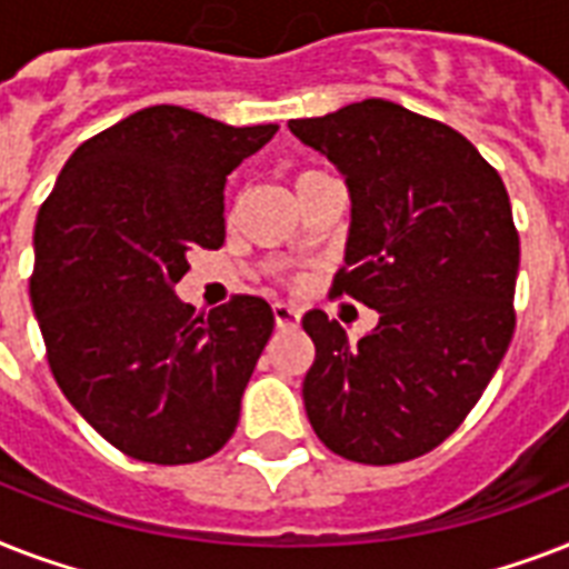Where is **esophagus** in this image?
Here are the masks:
<instances>
[{"instance_id": "esophagus-1", "label": "esophagus", "mask_w": 569, "mask_h": 569, "mask_svg": "<svg viewBox=\"0 0 569 569\" xmlns=\"http://www.w3.org/2000/svg\"><path fill=\"white\" fill-rule=\"evenodd\" d=\"M274 321L280 330L298 328V325H301V310H298V307H292V303L277 301L274 303Z\"/></svg>"}]
</instances>
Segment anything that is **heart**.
<instances>
[{"label":"heart","mask_w":569,"mask_h":569,"mask_svg":"<svg viewBox=\"0 0 569 569\" xmlns=\"http://www.w3.org/2000/svg\"><path fill=\"white\" fill-rule=\"evenodd\" d=\"M303 177H312V171H307V173H301V177H298V180H303Z\"/></svg>","instance_id":"1"}]
</instances>
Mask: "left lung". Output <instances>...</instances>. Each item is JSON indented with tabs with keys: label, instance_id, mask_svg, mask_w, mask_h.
Masks as SVG:
<instances>
[{
	"label": "left lung",
	"instance_id": "1",
	"mask_svg": "<svg viewBox=\"0 0 569 569\" xmlns=\"http://www.w3.org/2000/svg\"><path fill=\"white\" fill-rule=\"evenodd\" d=\"M289 129L351 197L333 292L378 310L360 339L321 310L303 316L312 431L357 463L413 460L467 419L511 346L520 236L505 182L460 132L389 100Z\"/></svg>",
	"mask_w": 569,
	"mask_h": 569
}]
</instances>
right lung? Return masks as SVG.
Wrapping results in <instances>:
<instances>
[{"mask_svg":"<svg viewBox=\"0 0 569 569\" xmlns=\"http://www.w3.org/2000/svg\"><path fill=\"white\" fill-rule=\"evenodd\" d=\"M277 127L150 106L88 138L34 223L31 307L67 401L123 455L194 463L239 425L274 330L262 298L209 316L177 298L194 248L223 244V186Z\"/></svg>","mask_w":569,"mask_h":569,"instance_id":"add662e5","label":"right lung"}]
</instances>
